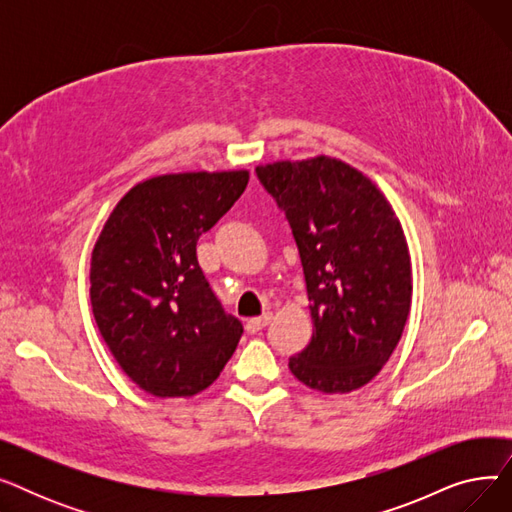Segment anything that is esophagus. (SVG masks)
I'll return each instance as SVG.
<instances>
[{
    "label": "esophagus",
    "instance_id": "34e87169",
    "mask_svg": "<svg viewBox=\"0 0 512 512\" xmlns=\"http://www.w3.org/2000/svg\"><path fill=\"white\" fill-rule=\"evenodd\" d=\"M270 321H272V313H261L259 317H253V319H249L247 321V332L249 334H257V332H261L267 324H270Z\"/></svg>",
    "mask_w": 512,
    "mask_h": 512
}]
</instances>
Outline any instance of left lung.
<instances>
[{
  "mask_svg": "<svg viewBox=\"0 0 512 512\" xmlns=\"http://www.w3.org/2000/svg\"><path fill=\"white\" fill-rule=\"evenodd\" d=\"M284 209L301 253L313 336L288 367L307 388L346 394L382 371L413 297L400 220L369 176L315 155L255 168Z\"/></svg>",
  "mask_w": 512,
  "mask_h": 512,
  "instance_id": "obj_1",
  "label": "left lung"
}]
</instances>
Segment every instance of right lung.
<instances>
[{
	"mask_svg": "<svg viewBox=\"0 0 512 512\" xmlns=\"http://www.w3.org/2000/svg\"><path fill=\"white\" fill-rule=\"evenodd\" d=\"M249 170L161 174L134 184L105 220L91 255V307L128 378L157 398L211 386L242 326L211 292L197 240L218 224Z\"/></svg>",
	"mask_w": 512,
	"mask_h": 512,
	"instance_id": "add662e5",
	"label": "right lung"
}]
</instances>
